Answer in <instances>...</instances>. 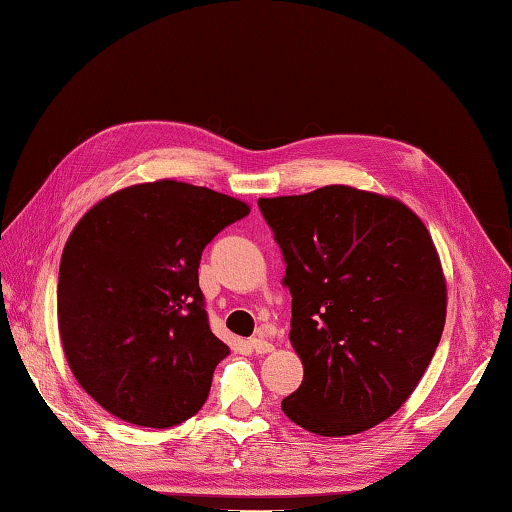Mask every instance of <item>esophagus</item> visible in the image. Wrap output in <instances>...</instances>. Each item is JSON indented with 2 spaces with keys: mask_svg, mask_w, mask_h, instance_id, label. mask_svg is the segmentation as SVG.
Instances as JSON below:
<instances>
[{
  "mask_svg": "<svg viewBox=\"0 0 512 512\" xmlns=\"http://www.w3.org/2000/svg\"><path fill=\"white\" fill-rule=\"evenodd\" d=\"M248 345H250V349H253L255 353H271L275 349L271 342L264 340V338H250Z\"/></svg>",
  "mask_w": 512,
  "mask_h": 512,
  "instance_id": "34e87169",
  "label": "esophagus"
}]
</instances>
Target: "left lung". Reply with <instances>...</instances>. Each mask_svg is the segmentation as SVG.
<instances>
[{"label":"left lung","instance_id":"8db88e82","mask_svg":"<svg viewBox=\"0 0 512 512\" xmlns=\"http://www.w3.org/2000/svg\"><path fill=\"white\" fill-rule=\"evenodd\" d=\"M257 203L282 248L304 367L284 414L320 436L383 423L443 333L448 286L430 232L405 203L349 185Z\"/></svg>","mask_w":512,"mask_h":512}]
</instances>
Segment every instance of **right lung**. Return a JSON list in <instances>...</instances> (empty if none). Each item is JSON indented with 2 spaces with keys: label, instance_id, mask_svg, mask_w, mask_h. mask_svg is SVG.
Wrapping results in <instances>:
<instances>
[{
  "label": "right lung",
  "instance_id": "obj_1",
  "mask_svg": "<svg viewBox=\"0 0 512 512\" xmlns=\"http://www.w3.org/2000/svg\"><path fill=\"white\" fill-rule=\"evenodd\" d=\"M248 203L172 179L98 201L64 244L58 329L80 387L123 421L172 427L197 414L230 349L210 331L201 253Z\"/></svg>",
  "mask_w": 512,
  "mask_h": 512
}]
</instances>
